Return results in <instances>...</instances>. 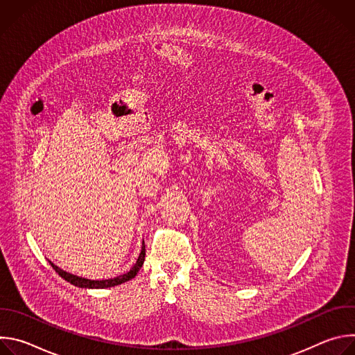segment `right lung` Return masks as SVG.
I'll use <instances>...</instances> for the list:
<instances>
[{"label":"right lung","instance_id":"obj_1","mask_svg":"<svg viewBox=\"0 0 355 355\" xmlns=\"http://www.w3.org/2000/svg\"><path fill=\"white\" fill-rule=\"evenodd\" d=\"M144 256H146V247H144V241H143V245H141V251L140 254L137 257V261L133 264V267L122 274V275H118L115 278H110V279H87V278H83V277H77V275H73L62 268H59L58 266H55L53 263H50L53 267V270L63 278L66 279L67 282L73 284L74 286H78V288H87V289H104V288H111V286H115V285H121L126 281H130L132 278L136 277V274L139 272V270L141 268L143 263H144Z\"/></svg>","mask_w":355,"mask_h":355}]
</instances>
